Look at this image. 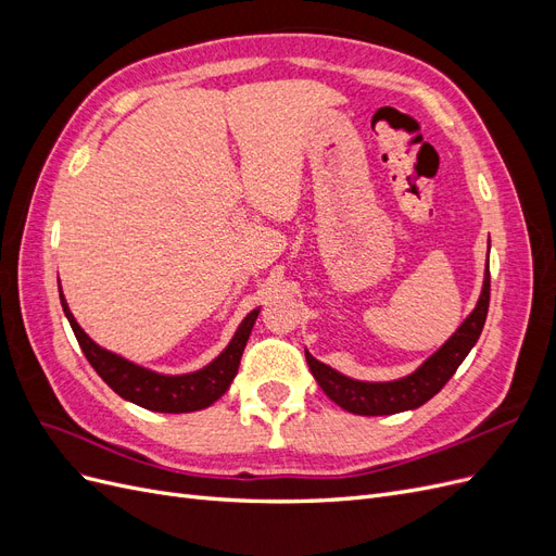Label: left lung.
Returning <instances> with one entry per match:
<instances>
[{
  "label": "left lung",
  "instance_id": "8db88e82",
  "mask_svg": "<svg viewBox=\"0 0 556 556\" xmlns=\"http://www.w3.org/2000/svg\"><path fill=\"white\" fill-rule=\"evenodd\" d=\"M486 311H490V266H486L482 294L478 299L476 311L464 319V325L450 336V341L419 366L415 374L394 382H359L333 371V368L317 362L308 352L306 362L325 394L348 413L394 415L403 410H413L427 403L431 396L439 394L445 382L454 376V371H457L470 348L480 339Z\"/></svg>",
  "mask_w": 556,
  "mask_h": 556
}]
</instances>
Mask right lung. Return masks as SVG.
Returning a JSON list of instances; mask_svg holds the SVG:
<instances>
[{
    "mask_svg": "<svg viewBox=\"0 0 556 556\" xmlns=\"http://www.w3.org/2000/svg\"><path fill=\"white\" fill-rule=\"evenodd\" d=\"M60 301L83 355L88 357L99 378H102L115 394H121L123 399L137 403V406L155 413H192L208 408L213 401L220 399L229 390L233 376L239 371L243 348L250 339L252 325H255L260 313L252 311L243 319L239 331L233 333V339L225 348L223 355L213 359L206 368L188 376H160L113 355V352L104 348H99L94 341L88 339V333L78 327L62 294Z\"/></svg>",
    "mask_w": 556,
    "mask_h": 556,
    "instance_id": "obj_1",
    "label": "right lung"
}]
</instances>
